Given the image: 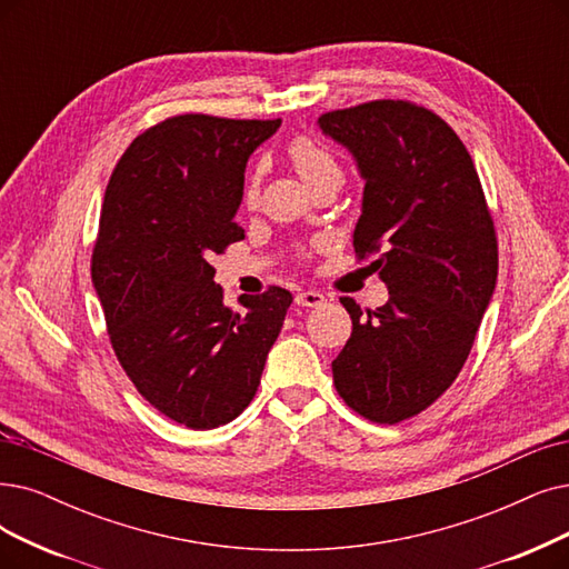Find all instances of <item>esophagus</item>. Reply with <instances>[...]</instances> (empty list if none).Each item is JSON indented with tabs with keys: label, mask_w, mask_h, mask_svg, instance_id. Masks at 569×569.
<instances>
[{
	"label": "esophagus",
	"mask_w": 569,
	"mask_h": 569,
	"mask_svg": "<svg viewBox=\"0 0 569 569\" xmlns=\"http://www.w3.org/2000/svg\"><path fill=\"white\" fill-rule=\"evenodd\" d=\"M327 301V297L322 291H315V289H308V291H299L297 293V306H306V308H317L322 306Z\"/></svg>",
	"instance_id": "obj_1"
}]
</instances>
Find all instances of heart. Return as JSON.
I'll list each match as a JSON object with an SVG mask.
<instances>
[{
    "label": "heart",
    "instance_id": "1",
    "mask_svg": "<svg viewBox=\"0 0 569 569\" xmlns=\"http://www.w3.org/2000/svg\"><path fill=\"white\" fill-rule=\"evenodd\" d=\"M287 156L293 170H297L299 177L308 184V189L320 184V181L329 177H340V166L336 158L322 144H317L310 138L293 140L287 149ZM254 198H257V177H249L244 184V200L254 202Z\"/></svg>",
    "mask_w": 569,
    "mask_h": 569
}]
</instances>
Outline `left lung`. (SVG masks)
Masks as SVG:
<instances>
[{"mask_svg":"<svg viewBox=\"0 0 569 569\" xmlns=\"http://www.w3.org/2000/svg\"><path fill=\"white\" fill-rule=\"evenodd\" d=\"M322 134L348 149L363 181L352 233L390 301L361 312L340 299L352 333L333 359L338 395L373 422L435 403L462 371L497 282V240L479 174L437 113L376 100L322 113Z\"/></svg>","mask_w":569,"mask_h":569,"instance_id":"left-lung-1","label":"left lung"}]
</instances>
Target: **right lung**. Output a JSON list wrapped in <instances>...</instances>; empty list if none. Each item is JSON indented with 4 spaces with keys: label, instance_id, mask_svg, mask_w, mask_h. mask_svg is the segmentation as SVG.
<instances>
[{
    "label": "right lung",
    "instance_id": "obj_1",
    "mask_svg": "<svg viewBox=\"0 0 569 569\" xmlns=\"http://www.w3.org/2000/svg\"><path fill=\"white\" fill-rule=\"evenodd\" d=\"M280 123L168 119L134 138L104 191L93 287L113 352L153 408L191 429L231 422L254 399L291 306L270 287L229 310L208 261L244 238V168Z\"/></svg>",
    "mask_w": 569,
    "mask_h": 569
}]
</instances>
